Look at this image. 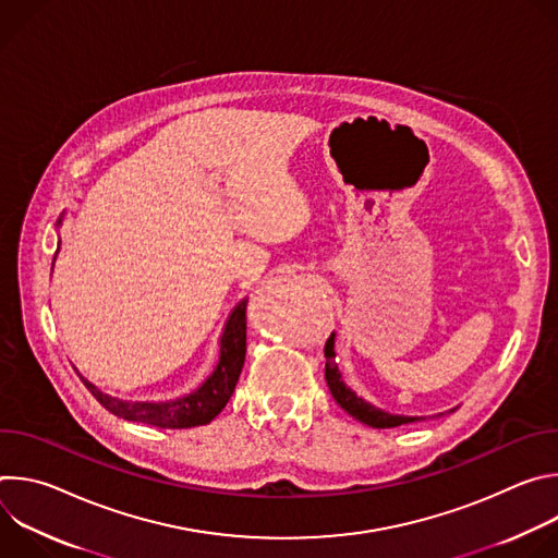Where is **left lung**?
Segmentation results:
<instances>
[{"label": "left lung", "mask_w": 558, "mask_h": 558, "mask_svg": "<svg viewBox=\"0 0 558 558\" xmlns=\"http://www.w3.org/2000/svg\"><path fill=\"white\" fill-rule=\"evenodd\" d=\"M336 333H331V338L325 344V357H327V368H325V377L329 384V390L333 395V400L357 422L371 426V428H395L402 424H411V422H420L422 417H404V415H390L381 409H375L373 404L364 402L362 397H357L342 379V373L336 364Z\"/></svg>", "instance_id": "left-lung-1"}]
</instances>
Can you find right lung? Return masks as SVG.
<instances>
[{
    "label": "right lung",
    "mask_w": 558,
    "mask_h": 558,
    "mask_svg": "<svg viewBox=\"0 0 558 558\" xmlns=\"http://www.w3.org/2000/svg\"><path fill=\"white\" fill-rule=\"evenodd\" d=\"M61 225V218L57 220ZM247 353V300L235 304L229 313L222 336L218 362L211 375L192 392L177 397L170 402H128L119 397L106 395L93 381L82 377L86 388L95 395V400L110 411L112 415L141 422L156 428H194L209 424L229 402V397L235 388L238 377H241Z\"/></svg>",
    "instance_id": "obj_1"
}]
</instances>
